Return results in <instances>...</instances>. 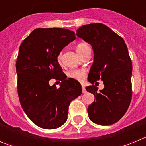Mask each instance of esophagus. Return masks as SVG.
Here are the masks:
<instances>
[{
    "instance_id": "34e87169",
    "label": "esophagus",
    "mask_w": 146,
    "mask_h": 146,
    "mask_svg": "<svg viewBox=\"0 0 146 146\" xmlns=\"http://www.w3.org/2000/svg\"><path fill=\"white\" fill-rule=\"evenodd\" d=\"M82 93H83V94H85V93H86V87H85L84 86H82Z\"/></svg>"
}]
</instances>
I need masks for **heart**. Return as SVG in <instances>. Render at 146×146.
<instances>
[{"instance_id": "1", "label": "heart", "mask_w": 146, "mask_h": 146, "mask_svg": "<svg viewBox=\"0 0 146 146\" xmlns=\"http://www.w3.org/2000/svg\"><path fill=\"white\" fill-rule=\"evenodd\" d=\"M90 47L88 44L86 43H80L77 45L76 47V50L77 52L80 55V56H82L85 52L87 51ZM61 58V53H59L58 55V60H60ZM86 75V72L85 70H77V69H71L67 73V76L71 78V79L75 80L77 81H82L85 79Z\"/></svg>"}]
</instances>
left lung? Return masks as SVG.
<instances>
[{
  "mask_svg": "<svg viewBox=\"0 0 146 146\" xmlns=\"http://www.w3.org/2000/svg\"><path fill=\"white\" fill-rule=\"evenodd\" d=\"M76 34L94 50V63L88 80L92 84L101 80L104 85L99 92L94 85L86 88L96 98L88 108L89 118L96 124H113L124 115L132 96V64L126 43L102 23L82 25Z\"/></svg>",
  "mask_w": 146,
  "mask_h": 146,
  "instance_id": "left-lung-1",
  "label": "left lung"
}]
</instances>
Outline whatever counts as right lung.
Masks as SVG:
<instances>
[{
    "label": "right lung",
    "mask_w": 146,
    "mask_h": 146,
    "mask_svg": "<svg viewBox=\"0 0 146 146\" xmlns=\"http://www.w3.org/2000/svg\"><path fill=\"white\" fill-rule=\"evenodd\" d=\"M75 38L74 32L65 28H36L20 46L18 96L27 116L41 128L53 129L64 124L70 102L82 94L80 83L66 79L58 61L60 51ZM51 79L61 81L60 88L50 86Z\"/></svg>",
    "instance_id": "right-lung-1"
}]
</instances>
